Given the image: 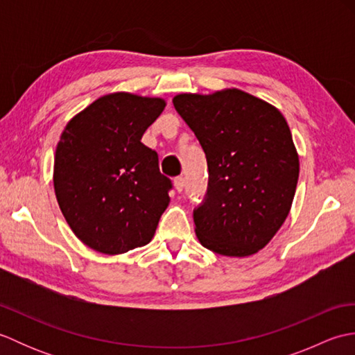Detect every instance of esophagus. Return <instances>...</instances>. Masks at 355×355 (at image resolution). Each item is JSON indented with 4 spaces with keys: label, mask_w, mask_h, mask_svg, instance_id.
<instances>
[{
    "label": "esophagus",
    "mask_w": 355,
    "mask_h": 355,
    "mask_svg": "<svg viewBox=\"0 0 355 355\" xmlns=\"http://www.w3.org/2000/svg\"><path fill=\"white\" fill-rule=\"evenodd\" d=\"M173 184H175L177 192H182L184 189V178L183 177H175V180H173Z\"/></svg>",
    "instance_id": "obj_1"
}]
</instances>
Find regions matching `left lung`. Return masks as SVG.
Returning <instances> with one entry per match:
<instances>
[{
	"label": "left lung",
	"instance_id": "left-lung-1",
	"mask_svg": "<svg viewBox=\"0 0 355 355\" xmlns=\"http://www.w3.org/2000/svg\"><path fill=\"white\" fill-rule=\"evenodd\" d=\"M173 107L207 160V191L193 209L200 243L224 256L261 250L288 216L299 178L286 120L270 103L239 89L180 94Z\"/></svg>",
	"mask_w": 355,
	"mask_h": 355
}]
</instances>
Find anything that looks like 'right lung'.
Returning <instances> with one entry per match:
<instances>
[{
    "mask_svg": "<svg viewBox=\"0 0 355 355\" xmlns=\"http://www.w3.org/2000/svg\"><path fill=\"white\" fill-rule=\"evenodd\" d=\"M166 103L128 93L103 96L74 116L55 155L56 198L82 243L105 254L153 239L172 182L141 135Z\"/></svg>",
    "mask_w": 355,
    "mask_h": 355,
    "instance_id": "1",
    "label": "right lung"
}]
</instances>
